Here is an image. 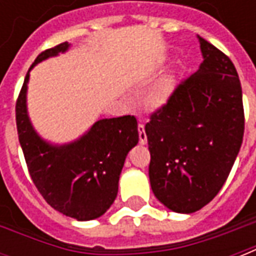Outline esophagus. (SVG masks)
Segmentation results:
<instances>
[{"instance_id":"esophagus-1","label":"esophagus","mask_w":256,"mask_h":256,"mask_svg":"<svg viewBox=\"0 0 256 256\" xmlns=\"http://www.w3.org/2000/svg\"><path fill=\"white\" fill-rule=\"evenodd\" d=\"M138 137H140V144H146V134H145V128L142 123L138 124Z\"/></svg>"}]
</instances>
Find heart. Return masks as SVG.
Returning a JSON list of instances; mask_svg holds the SVG:
<instances>
[{"mask_svg": "<svg viewBox=\"0 0 256 256\" xmlns=\"http://www.w3.org/2000/svg\"><path fill=\"white\" fill-rule=\"evenodd\" d=\"M172 89H174V86L170 79H162L160 82L155 84V88L150 90V94L146 97L148 106L150 108H159V106H164L172 96Z\"/></svg>", "mask_w": 256, "mask_h": 256, "instance_id": "b5f03b06", "label": "heart"}]
</instances>
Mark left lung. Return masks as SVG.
I'll return each instance as SVG.
<instances>
[{"label": "left lung", "mask_w": 256, "mask_h": 256, "mask_svg": "<svg viewBox=\"0 0 256 256\" xmlns=\"http://www.w3.org/2000/svg\"><path fill=\"white\" fill-rule=\"evenodd\" d=\"M204 62L145 124L150 188L176 212L203 208L229 177L244 136L242 84L232 60L198 36Z\"/></svg>", "instance_id": "8db88e82"}]
</instances>
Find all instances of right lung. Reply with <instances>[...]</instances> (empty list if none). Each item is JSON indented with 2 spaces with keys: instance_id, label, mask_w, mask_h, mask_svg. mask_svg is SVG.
<instances>
[{
  "instance_id": "add662e5",
  "label": "right lung",
  "mask_w": 256,
  "mask_h": 256,
  "mask_svg": "<svg viewBox=\"0 0 256 256\" xmlns=\"http://www.w3.org/2000/svg\"><path fill=\"white\" fill-rule=\"evenodd\" d=\"M68 42L38 54L40 63L66 52ZM27 72L16 101V126L32 182L49 206L78 220L98 218L118 194L119 176L128 150L138 142L137 119L132 115L101 119L72 144L54 146L38 137L26 108Z\"/></svg>"
}]
</instances>
